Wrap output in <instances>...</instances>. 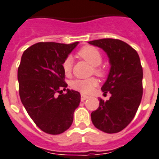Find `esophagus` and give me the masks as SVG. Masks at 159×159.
<instances>
[{
    "instance_id": "obj_1",
    "label": "esophagus",
    "mask_w": 159,
    "mask_h": 159,
    "mask_svg": "<svg viewBox=\"0 0 159 159\" xmlns=\"http://www.w3.org/2000/svg\"><path fill=\"white\" fill-rule=\"evenodd\" d=\"M89 97L88 96H85V95H83V94H81V98H80V100H81L82 102H84L85 99H87Z\"/></svg>"
}]
</instances>
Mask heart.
<instances>
[{
    "mask_svg": "<svg viewBox=\"0 0 159 159\" xmlns=\"http://www.w3.org/2000/svg\"><path fill=\"white\" fill-rule=\"evenodd\" d=\"M78 56L83 60L86 61L91 64L92 67V73L98 76H103L105 74V70L103 67L100 66V64L103 61L102 54L98 49L92 46H85L83 47L79 52ZM73 68V60L71 57H67L62 62V69L66 75L70 74ZM98 84L95 78H90L87 80H79L76 79L73 81H71L70 86L72 88L81 92L83 94H88L92 92V89L95 87Z\"/></svg>",
    "mask_w": 159,
    "mask_h": 159,
    "instance_id": "heart-1",
    "label": "heart"
}]
</instances>
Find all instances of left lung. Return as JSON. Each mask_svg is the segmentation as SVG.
<instances>
[{"instance_id": "obj_1", "label": "left lung", "mask_w": 159, "mask_h": 159, "mask_svg": "<svg viewBox=\"0 0 159 159\" xmlns=\"http://www.w3.org/2000/svg\"><path fill=\"white\" fill-rule=\"evenodd\" d=\"M105 51L110 74L101 90L110 92V99H99V107L91 114L98 129L108 134L124 129L134 119L143 94V69L138 53L119 39L103 38L88 42Z\"/></svg>"}]
</instances>
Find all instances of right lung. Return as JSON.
Wrapping results in <instances>:
<instances>
[{
	"label": "right lung",
	"mask_w": 159,
	"mask_h": 159,
	"mask_svg": "<svg viewBox=\"0 0 159 159\" xmlns=\"http://www.w3.org/2000/svg\"><path fill=\"white\" fill-rule=\"evenodd\" d=\"M78 43L41 42L25 49L21 57L18 68L20 100L36 125L49 134H60L70 128L80 102V92L66 89L62 69L63 61Z\"/></svg>",
	"instance_id": "1"
}]
</instances>
